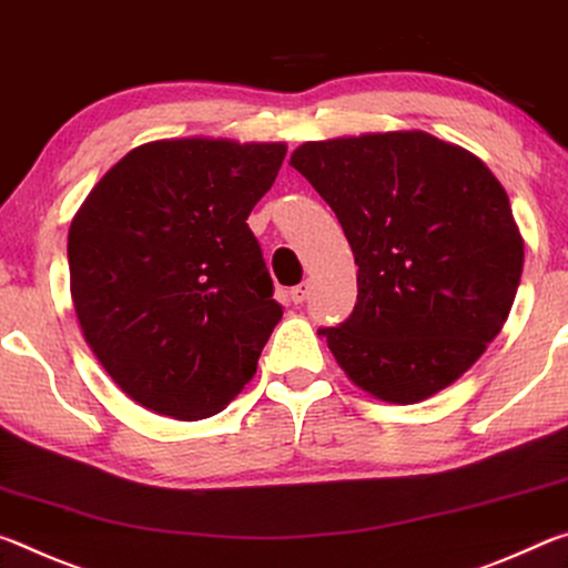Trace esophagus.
<instances>
[{
    "mask_svg": "<svg viewBox=\"0 0 568 568\" xmlns=\"http://www.w3.org/2000/svg\"><path fill=\"white\" fill-rule=\"evenodd\" d=\"M306 294H310V282H302V284H296L294 290L290 292V296H292V302H294V304H302V302L306 300Z\"/></svg>",
    "mask_w": 568,
    "mask_h": 568,
    "instance_id": "esophagus-1",
    "label": "esophagus"
}]
</instances>
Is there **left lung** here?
Here are the masks:
<instances>
[{
    "label": "left lung",
    "mask_w": 568,
    "mask_h": 568,
    "mask_svg": "<svg viewBox=\"0 0 568 568\" xmlns=\"http://www.w3.org/2000/svg\"><path fill=\"white\" fill-rule=\"evenodd\" d=\"M290 165L337 213L359 266L355 312L320 329L337 365L393 405L453 385L504 329L524 272L504 185L425 130L310 141Z\"/></svg>",
    "instance_id": "8db88e82"
}]
</instances>
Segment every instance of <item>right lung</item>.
<instances>
[{"mask_svg":"<svg viewBox=\"0 0 568 568\" xmlns=\"http://www.w3.org/2000/svg\"><path fill=\"white\" fill-rule=\"evenodd\" d=\"M284 155L286 143L151 141L74 213L68 262L82 337L145 410L203 420L254 377L282 306L246 219Z\"/></svg>","mask_w":568,"mask_h":568,"instance_id":"add662e5","label":"right lung"}]
</instances>
